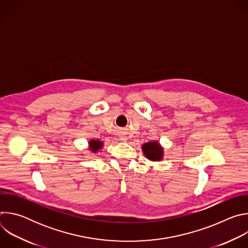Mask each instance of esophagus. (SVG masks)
<instances>
[{
	"label": "esophagus",
	"instance_id": "esophagus-1",
	"mask_svg": "<svg viewBox=\"0 0 248 248\" xmlns=\"http://www.w3.org/2000/svg\"><path fill=\"white\" fill-rule=\"evenodd\" d=\"M120 140L123 141V142H126V141H127V137H126V136H121V137H120Z\"/></svg>",
	"mask_w": 248,
	"mask_h": 248
}]
</instances>
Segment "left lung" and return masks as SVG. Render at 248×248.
I'll list each match as a JSON object with an SVG mask.
<instances>
[{
	"label": "left lung",
	"instance_id": "left-lung-1",
	"mask_svg": "<svg viewBox=\"0 0 248 248\" xmlns=\"http://www.w3.org/2000/svg\"><path fill=\"white\" fill-rule=\"evenodd\" d=\"M141 149H142V152L144 156L152 162H159L163 160L164 157V148L160 144L159 141L153 140V141H148V142L142 144L141 146Z\"/></svg>",
	"mask_w": 248,
	"mask_h": 248
}]
</instances>
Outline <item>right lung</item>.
Wrapping results in <instances>:
<instances>
[{
  "label": "right lung",
  "mask_w": 248,
  "mask_h": 248,
  "mask_svg": "<svg viewBox=\"0 0 248 248\" xmlns=\"http://www.w3.org/2000/svg\"><path fill=\"white\" fill-rule=\"evenodd\" d=\"M104 147V142L99 139H90L88 141V149L91 153H97Z\"/></svg>",
  "instance_id": "add662e5"
}]
</instances>
